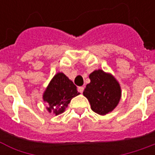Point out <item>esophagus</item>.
Instances as JSON below:
<instances>
[{"mask_svg":"<svg viewBox=\"0 0 155 155\" xmlns=\"http://www.w3.org/2000/svg\"><path fill=\"white\" fill-rule=\"evenodd\" d=\"M78 91H79L80 93H83V91H84V87H83V86L78 87Z\"/></svg>","mask_w":155,"mask_h":155,"instance_id":"1","label":"esophagus"}]
</instances>
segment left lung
Here are the masks:
<instances>
[{
    "label": "left lung",
    "mask_w": 155,
    "mask_h": 155,
    "mask_svg": "<svg viewBox=\"0 0 155 155\" xmlns=\"http://www.w3.org/2000/svg\"><path fill=\"white\" fill-rule=\"evenodd\" d=\"M91 82L83 94L91 104V110L100 115H105L116 108L121 99V88L114 76L102 70L90 74Z\"/></svg>",
    "instance_id": "left-lung-1"
}]
</instances>
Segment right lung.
Wrapping results in <instances>:
<instances>
[{"label": "right lung", "instance_id": "obj_1", "mask_svg": "<svg viewBox=\"0 0 155 155\" xmlns=\"http://www.w3.org/2000/svg\"><path fill=\"white\" fill-rule=\"evenodd\" d=\"M80 93L74 83L62 72H58L51 79L43 93L49 113L58 115L63 113L71 101Z\"/></svg>", "mask_w": 155, "mask_h": 155}]
</instances>
